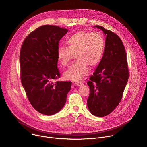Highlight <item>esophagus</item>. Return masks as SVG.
Listing matches in <instances>:
<instances>
[{
	"label": "esophagus",
	"instance_id": "esophagus-1",
	"mask_svg": "<svg viewBox=\"0 0 147 147\" xmlns=\"http://www.w3.org/2000/svg\"><path fill=\"white\" fill-rule=\"evenodd\" d=\"M82 84H83L82 82H75V85L76 86H77V87H80V86H82Z\"/></svg>",
	"mask_w": 147,
	"mask_h": 147
}]
</instances>
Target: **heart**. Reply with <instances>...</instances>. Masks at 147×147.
<instances>
[{"mask_svg":"<svg viewBox=\"0 0 147 147\" xmlns=\"http://www.w3.org/2000/svg\"><path fill=\"white\" fill-rule=\"evenodd\" d=\"M69 46H62L57 49V59L62 66H67L76 55L77 59L64 73L66 80L81 81L89 73L88 65H96L102 59L105 49V39L98 32L78 31L67 40Z\"/></svg>","mask_w":147,"mask_h":147,"instance_id":"b5f03b06","label":"heart"}]
</instances>
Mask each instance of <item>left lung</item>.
<instances>
[{"mask_svg":"<svg viewBox=\"0 0 147 147\" xmlns=\"http://www.w3.org/2000/svg\"><path fill=\"white\" fill-rule=\"evenodd\" d=\"M107 35L103 56L87 84L90 92L87 105L98 117L111 113L119 105L129 79L127 56L121 39L113 32L95 26Z\"/></svg>","mask_w":147,"mask_h":147,"instance_id":"left-lung-1","label":"left lung"}]
</instances>
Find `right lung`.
<instances>
[{
	"label": "right lung",
	"instance_id": "1",
	"mask_svg": "<svg viewBox=\"0 0 147 147\" xmlns=\"http://www.w3.org/2000/svg\"><path fill=\"white\" fill-rule=\"evenodd\" d=\"M68 32L52 25L42 26L24 40L20 53V77L33 108L52 115L63 107L71 89V81H56L60 73L57 67L60 39Z\"/></svg>",
	"mask_w": 147,
	"mask_h": 147
}]
</instances>
